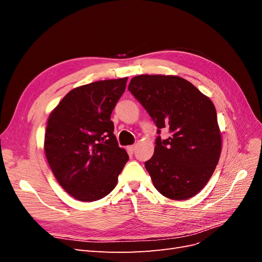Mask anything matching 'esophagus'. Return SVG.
<instances>
[{"mask_svg":"<svg viewBox=\"0 0 262 262\" xmlns=\"http://www.w3.org/2000/svg\"><path fill=\"white\" fill-rule=\"evenodd\" d=\"M126 150H128L129 153H133L134 150H136V145H130V146H128V147H126Z\"/></svg>","mask_w":262,"mask_h":262,"instance_id":"34e87169","label":"esophagus"}]
</instances>
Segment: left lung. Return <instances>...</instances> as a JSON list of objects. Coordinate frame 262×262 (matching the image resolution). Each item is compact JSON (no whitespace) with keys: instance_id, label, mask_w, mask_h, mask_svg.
Instances as JSON below:
<instances>
[{"instance_id":"left-lung-1","label":"left lung","mask_w":262,"mask_h":262,"mask_svg":"<svg viewBox=\"0 0 262 262\" xmlns=\"http://www.w3.org/2000/svg\"><path fill=\"white\" fill-rule=\"evenodd\" d=\"M128 90L157 128L170 133L166 140L156 139L154 154L145 162L157 191L171 200L199 193L215 170L222 150L212 100L177 75L134 76Z\"/></svg>"}]
</instances>
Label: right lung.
<instances>
[{
  "instance_id": "1",
  "label": "right lung",
  "mask_w": 262,
  "mask_h": 262,
  "mask_svg": "<svg viewBox=\"0 0 262 262\" xmlns=\"http://www.w3.org/2000/svg\"><path fill=\"white\" fill-rule=\"evenodd\" d=\"M126 81L78 86L49 115L43 144L47 161L60 186L76 200L92 202L109 194L129 160L110 120Z\"/></svg>"
}]
</instances>
